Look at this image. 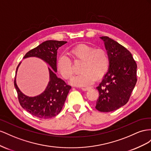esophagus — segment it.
<instances>
[{
  "mask_svg": "<svg viewBox=\"0 0 151 151\" xmlns=\"http://www.w3.org/2000/svg\"><path fill=\"white\" fill-rule=\"evenodd\" d=\"M81 90H83V91H86V90H88L90 89L89 87H81Z\"/></svg>",
  "mask_w": 151,
  "mask_h": 151,
  "instance_id": "34e87169",
  "label": "esophagus"
}]
</instances>
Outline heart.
<instances>
[{
    "mask_svg": "<svg viewBox=\"0 0 151 151\" xmlns=\"http://www.w3.org/2000/svg\"><path fill=\"white\" fill-rule=\"evenodd\" d=\"M73 59L82 62L80 75L75 76L70 83L77 87H86L92 85L96 80H99L105 76L109 68V58L105 50L94 49L86 44H80L70 50ZM58 72L64 79L70 80L74 73L73 63L70 58L62 54L57 60Z\"/></svg>",
    "mask_w": 151,
    "mask_h": 151,
    "instance_id": "obj_1",
    "label": "heart"
}]
</instances>
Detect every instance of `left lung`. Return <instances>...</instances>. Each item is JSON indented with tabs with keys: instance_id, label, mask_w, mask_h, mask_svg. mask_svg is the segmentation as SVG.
I'll list each match as a JSON object with an SVG mask.
<instances>
[{
	"instance_id": "8db88e82",
	"label": "left lung",
	"mask_w": 151,
	"mask_h": 151,
	"mask_svg": "<svg viewBox=\"0 0 151 151\" xmlns=\"http://www.w3.org/2000/svg\"><path fill=\"white\" fill-rule=\"evenodd\" d=\"M109 58V68L96 87V108L101 112L118 109L128 102L137 83V64L125 47L108 37H101Z\"/></svg>"
}]
</instances>
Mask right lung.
I'll return each instance as SVG.
<instances>
[{
    "label": "right lung",
    "mask_w": 151,
    "mask_h": 151,
    "mask_svg": "<svg viewBox=\"0 0 151 151\" xmlns=\"http://www.w3.org/2000/svg\"><path fill=\"white\" fill-rule=\"evenodd\" d=\"M67 42L47 40L25 54L23 59L37 58L42 59L50 67H48L49 81L45 90L34 97L26 96L21 91L16 83V75L21 63L17 67L14 87L18 93L21 107L37 118L48 119L58 114L61 111L71 87L58 78L57 73V53L60 47Z\"/></svg>",
    "instance_id": "right-lung-1"
}]
</instances>
